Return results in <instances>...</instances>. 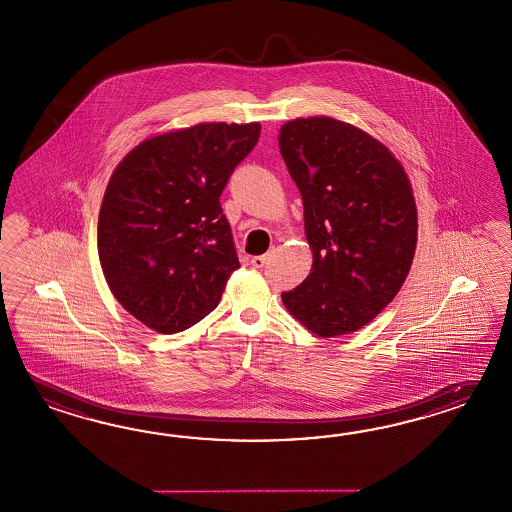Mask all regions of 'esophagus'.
<instances>
[{
	"instance_id": "esophagus-1",
	"label": "esophagus",
	"mask_w": 512,
	"mask_h": 512,
	"mask_svg": "<svg viewBox=\"0 0 512 512\" xmlns=\"http://www.w3.org/2000/svg\"><path fill=\"white\" fill-rule=\"evenodd\" d=\"M250 263H252V267H256V269H262L263 265L267 263V256H254V258L250 260Z\"/></svg>"
}]
</instances>
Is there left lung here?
<instances>
[{"label": "left lung", "instance_id": "left-lung-1", "mask_svg": "<svg viewBox=\"0 0 512 512\" xmlns=\"http://www.w3.org/2000/svg\"><path fill=\"white\" fill-rule=\"evenodd\" d=\"M278 145L314 254L310 275L282 302L321 338L351 334L392 302L414 260L418 210L407 172L375 137L336 118L289 120Z\"/></svg>", "mask_w": 512, "mask_h": 512}]
</instances>
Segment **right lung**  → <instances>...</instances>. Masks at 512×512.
<instances>
[{
    "label": "right lung",
    "instance_id": "obj_1",
    "mask_svg": "<svg viewBox=\"0 0 512 512\" xmlns=\"http://www.w3.org/2000/svg\"><path fill=\"white\" fill-rule=\"evenodd\" d=\"M260 122L161 133L117 165L98 215V256L126 312L176 334L213 312L239 267L219 197L258 143Z\"/></svg>",
    "mask_w": 512,
    "mask_h": 512
}]
</instances>
